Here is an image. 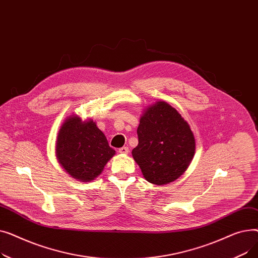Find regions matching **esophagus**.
<instances>
[{"instance_id": "esophagus-1", "label": "esophagus", "mask_w": 258, "mask_h": 258, "mask_svg": "<svg viewBox=\"0 0 258 258\" xmlns=\"http://www.w3.org/2000/svg\"><path fill=\"white\" fill-rule=\"evenodd\" d=\"M128 152H130V150H128V147H126V146L121 147V148H119V150H118V153H120V154H123V155L128 154Z\"/></svg>"}]
</instances>
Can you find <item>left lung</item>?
I'll return each instance as SVG.
<instances>
[{
    "label": "left lung",
    "instance_id": "1",
    "mask_svg": "<svg viewBox=\"0 0 258 258\" xmlns=\"http://www.w3.org/2000/svg\"><path fill=\"white\" fill-rule=\"evenodd\" d=\"M138 145L132 155L143 177L155 185L180 178L190 165L196 140L179 112L164 101L146 107L137 130Z\"/></svg>",
    "mask_w": 258,
    "mask_h": 258
}]
</instances>
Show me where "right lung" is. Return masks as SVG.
<instances>
[{
	"label": "right lung",
	"instance_id": "obj_1",
	"mask_svg": "<svg viewBox=\"0 0 258 258\" xmlns=\"http://www.w3.org/2000/svg\"><path fill=\"white\" fill-rule=\"evenodd\" d=\"M55 154L59 164L73 179L91 182L102 172L115 151L92 119L83 121L72 115L59 128Z\"/></svg>",
	"mask_w": 258,
	"mask_h": 258
}]
</instances>
